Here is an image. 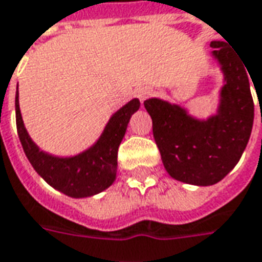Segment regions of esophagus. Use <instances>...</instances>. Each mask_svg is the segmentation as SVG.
<instances>
[{"mask_svg":"<svg viewBox=\"0 0 262 262\" xmlns=\"http://www.w3.org/2000/svg\"><path fill=\"white\" fill-rule=\"evenodd\" d=\"M136 95L140 102H144L151 95V91H150L149 88H140V89H137Z\"/></svg>","mask_w":262,"mask_h":262,"instance_id":"esophagus-1","label":"esophagus"}]
</instances>
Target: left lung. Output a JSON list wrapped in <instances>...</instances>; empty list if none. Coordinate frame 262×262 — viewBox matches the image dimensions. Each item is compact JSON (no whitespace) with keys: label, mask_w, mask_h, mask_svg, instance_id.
I'll list each match as a JSON object with an SVG mask.
<instances>
[{"label":"left lung","mask_w":262,"mask_h":262,"mask_svg":"<svg viewBox=\"0 0 262 262\" xmlns=\"http://www.w3.org/2000/svg\"><path fill=\"white\" fill-rule=\"evenodd\" d=\"M210 45L226 80L215 116L199 120L169 102H144L167 173L179 182L195 186L215 184L234 169L248 143L254 122L247 68L227 42L213 41Z\"/></svg>","instance_id":"1"}]
</instances>
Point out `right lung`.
<instances>
[{"label": "right lung", "mask_w": 262, "mask_h": 262, "mask_svg": "<svg viewBox=\"0 0 262 262\" xmlns=\"http://www.w3.org/2000/svg\"><path fill=\"white\" fill-rule=\"evenodd\" d=\"M139 106V99H132L120 107L107 122L99 140L86 151L74 157H55L41 151L31 140L24 126L16 91V130L29 163L49 186L69 197H89L103 191L115 182L119 144L125 136L130 116Z\"/></svg>", "instance_id": "right-lung-1"}]
</instances>
